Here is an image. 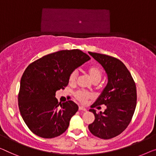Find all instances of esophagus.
<instances>
[{
  "label": "esophagus",
  "instance_id": "1",
  "mask_svg": "<svg viewBox=\"0 0 156 156\" xmlns=\"http://www.w3.org/2000/svg\"><path fill=\"white\" fill-rule=\"evenodd\" d=\"M79 110L86 111H87V108H86L85 106H79Z\"/></svg>",
  "mask_w": 156,
  "mask_h": 156
}]
</instances>
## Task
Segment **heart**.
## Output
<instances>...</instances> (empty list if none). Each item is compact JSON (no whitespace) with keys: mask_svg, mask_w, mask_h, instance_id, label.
<instances>
[{"mask_svg":"<svg viewBox=\"0 0 156 156\" xmlns=\"http://www.w3.org/2000/svg\"><path fill=\"white\" fill-rule=\"evenodd\" d=\"M87 73L90 79L92 82H99L102 77V72L98 66H92L87 69ZM76 77H77V72L76 71H72L69 77V82L70 84H74L76 83ZM75 97L78 101L81 102H85L88 99H91L92 94L90 92L78 90L75 93Z\"/></svg>","mask_w":156,"mask_h":156,"instance_id":"b5f03b06","label":"heart"}]
</instances>
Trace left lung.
Masks as SVG:
<instances>
[{"label":"left lung","mask_w":156,"mask_h":156,"mask_svg":"<svg viewBox=\"0 0 156 156\" xmlns=\"http://www.w3.org/2000/svg\"><path fill=\"white\" fill-rule=\"evenodd\" d=\"M89 54L103 67L108 82L90 106L89 111L94 113L95 119L88 128L95 136L109 139L121 134L131 121L136 105V85L128 69L119 59L99 53ZM102 104L106 105V110L97 114L92 108Z\"/></svg>","instance_id":"left-lung-1"}]
</instances>
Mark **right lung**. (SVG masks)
Here are the masks:
<instances>
[{"label": "right lung", "mask_w": 156, "mask_h": 156, "mask_svg": "<svg viewBox=\"0 0 156 156\" xmlns=\"http://www.w3.org/2000/svg\"><path fill=\"white\" fill-rule=\"evenodd\" d=\"M90 59L80 50H61L27 66L21 78L18 102L23 120L33 133L51 139L67 129L78 106L71 100L59 103L55 93L69 84L72 71Z\"/></svg>", "instance_id": "right-lung-1"}]
</instances>
